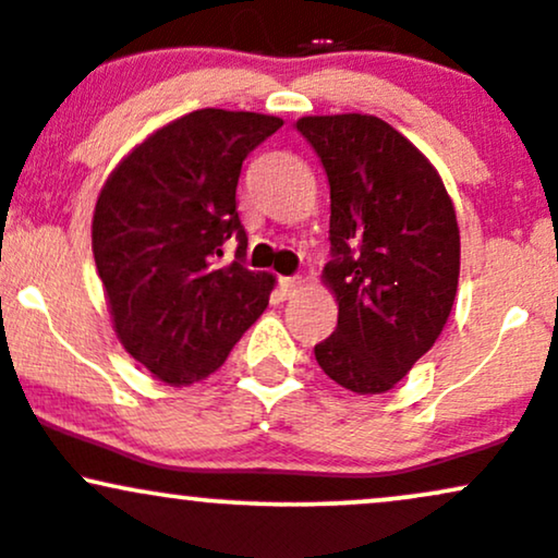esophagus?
Returning <instances> with one entry per match:
<instances>
[{
  "label": "esophagus",
  "instance_id": "34e87169",
  "mask_svg": "<svg viewBox=\"0 0 558 558\" xmlns=\"http://www.w3.org/2000/svg\"><path fill=\"white\" fill-rule=\"evenodd\" d=\"M302 286H304L302 278H278V291L283 299L293 296V293L302 289Z\"/></svg>",
  "mask_w": 558,
  "mask_h": 558
}]
</instances>
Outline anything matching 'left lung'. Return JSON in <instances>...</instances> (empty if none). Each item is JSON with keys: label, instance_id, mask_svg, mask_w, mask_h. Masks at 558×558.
Wrapping results in <instances>:
<instances>
[{"label": "left lung", "instance_id": "left-lung-1", "mask_svg": "<svg viewBox=\"0 0 558 558\" xmlns=\"http://www.w3.org/2000/svg\"><path fill=\"white\" fill-rule=\"evenodd\" d=\"M330 185L323 278L339 323L317 365L357 395L389 391L448 323L461 272L456 209L428 158L376 116H304Z\"/></svg>", "mask_w": 558, "mask_h": 558}]
</instances>
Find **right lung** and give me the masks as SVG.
Listing matches in <instances>:
<instances>
[{
    "mask_svg": "<svg viewBox=\"0 0 558 558\" xmlns=\"http://www.w3.org/2000/svg\"><path fill=\"white\" fill-rule=\"evenodd\" d=\"M278 116L201 108L137 145L97 195L92 254L126 352L171 387L201 381L269 302L275 278L243 262L235 187ZM239 241L230 266L221 246Z\"/></svg>",
    "mask_w": 558,
    "mask_h": 558,
    "instance_id": "add662e5",
    "label": "right lung"
}]
</instances>
